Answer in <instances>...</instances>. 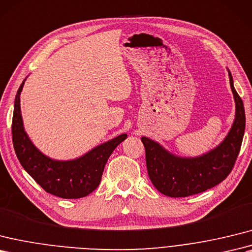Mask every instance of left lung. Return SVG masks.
<instances>
[{
    "instance_id": "left-lung-1",
    "label": "left lung",
    "mask_w": 252,
    "mask_h": 252,
    "mask_svg": "<svg viewBox=\"0 0 252 252\" xmlns=\"http://www.w3.org/2000/svg\"><path fill=\"white\" fill-rule=\"evenodd\" d=\"M229 77L235 99V120L218 147L196 158H180L169 154L155 140L142 137L149 178L164 195L186 197L197 194L219 185L232 172L241 150L246 117L243 101L234 88L230 72Z\"/></svg>"
}]
</instances>
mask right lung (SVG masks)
<instances>
[{
  "label": "right lung",
  "mask_w": 252,
  "mask_h": 252,
  "mask_svg": "<svg viewBox=\"0 0 252 252\" xmlns=\"http://www.w3.org/2000/svg\"><path fill=\"white\" fill-rule=\"evenodd\" d=\"M25 80L17 91L11 124L13 144L20 164L50 194L62 198L87 196L98 187L108 158L117 146L126 138V134H121L97 146L78 159L71 161L50 159L35 147L23 127L20 93Z\"/></svg>",
  "instance_id": "1"
}]
</instances>
